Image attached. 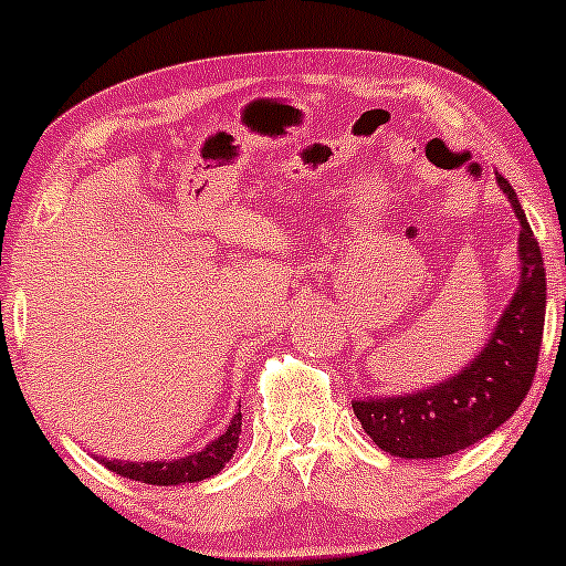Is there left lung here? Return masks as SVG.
Wrapping results in <instances>:
<instances>
[{"label": "left lung", "instance_id": "left-lung-1", "mask_svg": "<svg viewBox=\"0 0 566 566\" xmlns=\"http://www.w3.org/2000/svg\"><path fill=\"white\" fill-rule=\"evenodd\" d=\"M521 235V279L482 350L452 378L394 397L353 399V413L384 452L405 460H436L473 447L499 430L526 399L545 328V262L515 188L495 172Z\"/></svg>", "mask_w": 566, "mask_h": 566}]
</instances>
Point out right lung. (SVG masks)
I'll return each instance as SVG.
<instances>
[{
    "instance_id": "1",
    "label": "right lung",
    "mask_w": 566,
    "mask_h": 566,
    "mask_svg": "<svg viewBox=\"0 0 566 566\" xmlns=\"http://www.w3.org/2000/svg\"><path fill=\"white\" fill-rule=\"evenodd\" d=\"M238 436H241V410L232 416L230 427L221 432L216 441H210L208 447L199 449V452L186 454L180 460H156V462H128V460H106L101 462L108 471L119 473V476H128L134 482L145 484H158V488H169V484H186V482H202V479L216 476L227 462L232 460L238 449Z\"/></svg>"
}]
</instances>
